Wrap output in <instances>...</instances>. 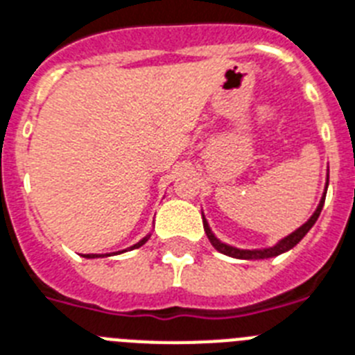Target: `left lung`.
<instances>
[{
  "mask_svg": "<svg viewBox=\"0 0 355 355\" xmlns=\"http://www.w3.org/2000/svg\"><path fill=\"white\" fill-rule=\"evenodd\" d=\"M327 187H329V175H327V186H324L323 196H321V200L320 204H318V207H315L314 214H312L311 218L306 220L305 223H303L302 227H297L296 231L288 234V236L282 238V240L272 247H265V249H238V247L227 245V243L220 242L218 238L214 236L213 231H211L209 223H207V220L204 218V214H202V220H204V231L205 234H207V238H209L211 245H213L218 252H222V254H227L231 256V258H238V260H267V258H274V256L284 254V252L291 251V249H293L294 245H297L300 240H302L309 231H311L312 225L315 223V220L320 218L321 209H323L324 196H327Z\"/></svg>",
  "mask_w": 355,
  "mask_h": 355,
  "instance_id": "left-lung-1",
  "label": "left lung"
}]
</instances>
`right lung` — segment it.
<instances>
[{
	"instance_id": "right-lung-1",
	"label": "right lung",
	"mask_w": 355,
	"mask_h": 355,
	"mask_svg": "<svg viewBox=\"0 0 355 355\" xmlns=\"http://www.w3.org/2000/svg\"><path fill=\"white\" fill-rule=\"evenodd\" d=\"M150 236H151V234H146V236L142 238V240H139V242H137L135 245L128 247V249H130V251H133V249H139V247L144 245V243L148 242V240H150ZM119 252H124V251H119ZM104 256H110V254H85V258H104Z\"/></svg>"
}]
</instances>
